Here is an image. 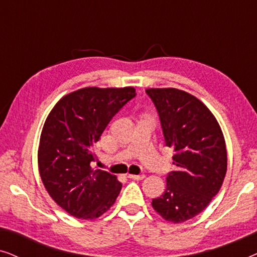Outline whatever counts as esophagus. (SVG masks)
I'll return each instance as SVG.
<instances>
[{
    "instance_id": "esophagus-1",
    "label": "esophagus",
    "mask_w": 257,
    "mask_h": 257,
    "mask_svg": "<svg viewBox=\"0 0 257 257\" xmlns=\"http://www.w3.org/2000/svg\"><path fill=\"white\" fill-rule=\"evenodd\" d=\"M128 178H130V179H133V180H143V179L145 178V175H144V174H139V175L128 174Z\"/></svg>"
}]
</instances>
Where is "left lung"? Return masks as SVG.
Wrapping results in <instances>:
<instances>
[{"instance_id":"1","label":"left lung","mask_w":257,"mask_h":257,"mask_svg":"<svg viewBox=\"0 0 257 257\" xmlns=\"http://www.w3.org/2000/svg\"><path fill=\"white\" fill-rule=\"evenodd\" d=\"M159 114L165 144L174 150L175 170L152 207L166 221L185 222L201 213L219 193L227 172L223 133L208 107L186 91L147 89Z\"/></svg>"}]
</instances>
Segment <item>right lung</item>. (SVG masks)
<instances>
[{
    "label": "right lung",
    "mask_w": 257,
    "mask_h": 257,
    "mask_svg": "<svg viewBox=\"0 0 257 257\" xmlns=\"http://www.w3.org/2000/svg\"><path fill=\"white\" fill-rule=\"evenodd\" d=\"M136 89L83 87L66 94L49 113L38 146L45 189L70 215L93 220L111 208L121 189L115 175L93 168V146Z\"/></svg>",
    "instance_id": "1"
}]
</instances>
